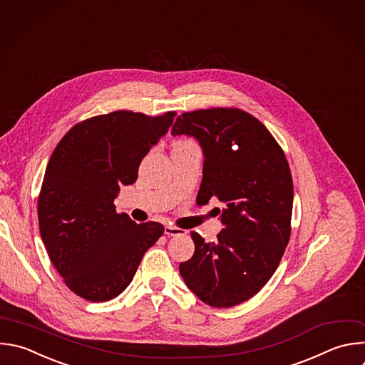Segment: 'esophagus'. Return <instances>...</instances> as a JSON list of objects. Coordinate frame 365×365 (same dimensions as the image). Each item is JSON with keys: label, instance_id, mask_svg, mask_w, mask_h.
<instances>
[{"label": "esophagus", "instance_id": "obj_1", "mask_svg": "<svg viewBox=\"0 0 365 365\" xmlns=\"http://www.w3.org/2000/svg\"><path fill=\"white\" fill-rule=\"evenodd\" d=\"M165 233L168 236H178V235H185L186 230L180 229V227H176V226H172V225H166L165 226Z\"/></svg>", "mask_w": 365, "mask_h": 365}]
</instances>
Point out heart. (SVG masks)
I'll return each mask as SVG.
<instances>
[{"mask_svg":"<svg viewBox=\"0 0 365 365\" xmlns=\"http://www.w3.org/2000/svg\"><path fill=\"white\" fill-rule=\"evenodd\" d=\"M175 146H178V148H197L196 143L192 139H182V140L176 142Z\"/></svg>","mask_w":365,"mask_h":365,"instance_id":"1","label":"heart"}]
</instances>
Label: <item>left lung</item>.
Segmentation results:
<instances>
[{"label":"left lung","instance_id":"obj_1","mask_svg":"<svg viewBox=\"0 0 365 365\" xmlns=\"http://www.w3.org/2000/svg\"><path fill=\"white\" fill-rule=\"evenodd\" d=\"M172 135L199 142L205 160L196 203L216 197L225 226L212 244L190 233L195 254L179 272L205 304L237 305L269 281L289 242L294 185L288 160L261 121L239 108L183 113Z\"/></svg>","mask_w":365,"mask_h":365}]
</instances>
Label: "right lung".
<instances>
[{
	"instance_id": "add662e5",
	"label": "right lung",
	"mask_w": 365,
	"mask_h": 365,
	"mask_svg": "<svg viewBox=\"0 0 365 365\" xmlns=\"http://www.w3.org/2000/svg\"><path fill=\"white\" fill-rule=\"evenodd\" d=\"M176 111L150 117L118 110L87 118L54 149L38 196L48 257L66 285L91 302L115 298L132 282L165 227L117 213L120 186L133 185L142 159L165 136Z\"/></svg>"
}]
</instances>
